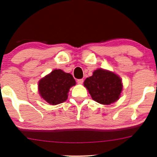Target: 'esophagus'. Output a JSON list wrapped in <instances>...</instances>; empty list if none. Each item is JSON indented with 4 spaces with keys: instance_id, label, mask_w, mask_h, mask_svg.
<instances>
[{
    "instance_id": "obj_1",
    "label": "esophagus",
    "mask_w": 157,
    "mask_h": 157,
    "mask_svg": "<svg viewBox=\"0 0 157 157\" xmlns=\"http://www.w3.org/2000/svg\"><path fill=\"white\" fill-rule=\"evenodd\" d=\"M83 82H84V79H82V78L78 79V80H77V83H78V84H82Z\"/></svg>"
}]
</instances>
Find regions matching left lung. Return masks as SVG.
<instances>
[{"label": "left lung", "mask_w": 157, "mask_h": 157, "mask_svg": "<svg viewBox=\"0 0 157 157\" xmlns=\"http://www.w3.org/2000/svg\"><path fill=\"white\" fill-rule=\"evenodd\" d=\"M94 101L103 105H110L119 99L122 91V83L117 74L109 71L98 69L92 76L84 82Z\"/></svg>", "instance_id": "8db88e82"}]
</instances>
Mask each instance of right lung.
I'll list each match as a JSON object with an SVG mask.
<instances>
[{"label":"right lung","instance_id":"obj_1","mask_svg":"<svg viewBox=\"0 0 157 157\" xmlns=\"http://www.w3.org/2000/svg\"><path fill=\"white\" fill-rule=\"evenodd\" d=\"M75 85L73 75L60 69L54 70L38 82V91L44 100L51 105H57L67 99L70 88Z\"/></svg>","mask_w":157,"mask_h":157}]
</instances>
